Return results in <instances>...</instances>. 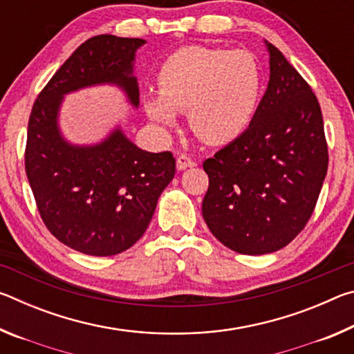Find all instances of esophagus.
I'll use <instances>...</instances> for the list:
<instances>
[{
  "instance_id": "34e87169",
  "label": "esophagus",
  "mask_w": 354,
  "mask_h": 354,
  "mask_svg": "<svg viewBox=\"0 0 354 354\" xmlns=\"http://www.w3.org/2000/svg\"><path fill=\"white\" fill-rule=\"evenodd\" d=\"M195 162L192 160L187 154H179L178 159H176V167L178 170H185L189 169V167H194Z\"/></svg>"
}]
</instances>
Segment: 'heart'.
Instances as JSON below:
<instances>
[{
  "mask_svg": "<svg viewBox=\"0 0 354 354\" xmlns=\"http://www.w3.org/2000/svg\"><path fill=\"white\" fill-rule=\"evenodd\" d=\"M261 87V70L251 53L185 46L162 64L159 97H148L145 111L162 127L175 124V112H187L192 133L209 145H220L247 129Z\"/></svg>",
  "mask_w": 354,
  "mask_h": 354,
  "instance_id": "heart-1",
  "label": "heart"
}]
</instances>
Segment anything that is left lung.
Masks as SVG:
<instances>
[{"mask_svg": "<svg viewBox=\"0 0 354 354\" xmlns=\"http://www.w3.org/2000/svg\"><path fill=\"white\" fill-rule=\"evenodd\" d=\"M270 81L247 131L203 162V217L225 247L266 254L313 215L328 170L322 109L309 84L267 44Z\"/></svg>", "mask_w": 354, "mask_h": 354, "instance_id": "obj_1", "label": "left lung"}]
</instances>
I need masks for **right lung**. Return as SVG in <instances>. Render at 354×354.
<instances>
[{
  "instance_id": "obj_1",
  "label": "right lung",
  "mask_w": 354,
  "mask_h": 354,
  "mask_svg": "<svg viewBox=\"0 0 354 354\" xmlns=\"http://www.w3.org/2000/svg\"><path fill=\"white\" fill-rule=\"evenodd\" d=\"M143 44L112 34L86 40L41 88L29 115L25 170L37 211L59 242L84 254L113 256L133 247L176 171L170 151H143L122 131L87 148L68 145L57 131L62 95L76 88L117 82L139 104L131 71Z\"/></svg>"
}]
</instances>
